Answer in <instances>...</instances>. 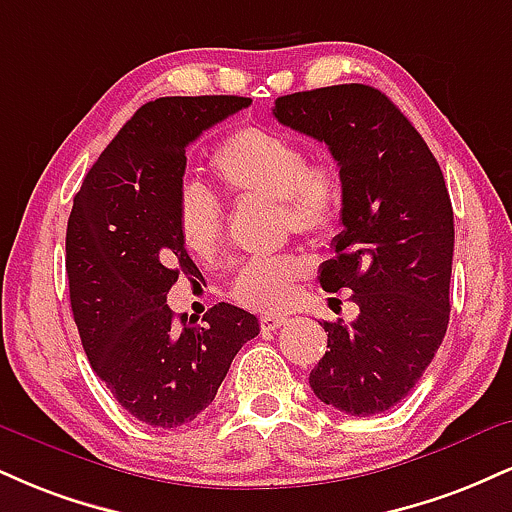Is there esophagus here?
<instances>
[{
    "label": "esophagus",
    "instance_id": "34e87169",
    "mask_svg": "<svg viewBox=\"0 0 512 512\" xmlns=\"http://www.w3.org/2000/svg\"><path fill=\"white\" fill-rule=\"evenodd\" d=\"M281 324H286V317H274V315H262L260 317L262 331H276Z\"/></svg>",
    "mask_w": 512,
    "mask_h": 512
}]
</instances>
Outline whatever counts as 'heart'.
Wrapping results in <instances>:
<instances>
[{
  "mask_svg": "<svg viewBox=\"0 0 512 512\" xmlns=\"http://www.w3.org/2000/svg\"><path fill=\"white\" fill-rule=\"evenodd\" d=\"M212 174L238 200H272L281 224L298 236L324 240L343 214V176L331 159H307L303 145L269 128H240L212 152ZM176 229L195 260H212L224 240V209L200 186H186L176 200ZM307 272L298 255L255 257L231 283L236 303L257 312L281 310L295 281Z\"/></svg>",
  "mask_w": 512,
  "mask_h": 512,
  "instance_id": "b5f03b06",
  "label": "heart"
}]
</instances>
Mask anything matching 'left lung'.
<instances>
[{"mask_svg":"<svg viewBox=\"0 0 512 512\" xmlns=\"http://www.w3.org/2000/svg\"><path fill=\"white\" fill-rule=\"evenodd\" d=\"M283 126L326 143L343 176V231L319 269L324 291H353L355 322H324L315 396L355 417L415 389L448 329L453 207L432 150L384 92L362 83L283 95Z\"/></svg>","mask_w":512,"mask_h":512,"instance_id":"left-lung-1","label":"left lung"}]
</instances>
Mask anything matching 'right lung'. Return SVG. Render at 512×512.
I'll return each mask as SVG.
<instances>
[{
  "instance_id": "obj_1",
  "label": "right lung",
  "mask_w": 512,
  "mask_h": 512,
  "mask_svg": "<svg viewBox=\"0 0 512 512\" xmlns=\"http://www.w3.org/2000/svg\"><path fill=\"white\" fill-rule=\"evenodd\" d=\"M250 97L147 102L92 164L66 229L71 310L92 369L123 410L150 427L195 420L233 357L260 334L257 317L219 303L202 324H174L166 293L195 274L176 229L186 147Z\"/></svg>"
}]
</instances>
